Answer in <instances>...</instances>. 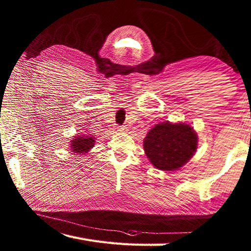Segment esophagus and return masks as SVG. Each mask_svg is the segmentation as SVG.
Masks as SVG:
<instances>
[{
	"mask_svg": "<svg viewBox=\"0 0 251 251\" xmlns=\"http://www.w3.org/2000/svg\"><path fill=\"white\" fill-rule=\"evenodd\" d=\"M117 131H127V127L126 126H117Z\"/></svg>",
	"mask_w": 251,
	"mask_h": 251,
	"instance_id": "esophagus-1",
	"label": "esophagus"
}]
</instances>
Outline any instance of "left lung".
Returning a JSON list of instances; mask_svg holds the SVG:
<instances>
[{
    "label": "left lung",
    "mask_w": 251,
    "mask_h": 251,
    "mask_svg": "<svg viewBox=\"0 0 251 251\" xmlns=\"http://www.w3.org/2000/svg\"><path fill=\"white\" fill-rule=\"evenodd\" d=\"M143 148L156 168L176 170L193 156L197 148V136L189 125L165 122L148 132Z\"/></svg>",
    "instance_id": "1"
}]
</instances>
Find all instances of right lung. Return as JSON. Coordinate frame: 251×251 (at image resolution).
Returning <instances> with one entry per match:
<instances>
[{
    "label": "right lung",
    "mask_w": 251,
    "mask_h": 251,
    "mask_svg": "<svg viewBox=\"0 0 251 251\" xmlns=\"http://www.w3.org/2000/svg\"><path fill=\"white\" fill-rule=\"evenodd\" d=\"M95 138L94 137H81L77 136L75 139L71 141V149L74 153H86L94 147Z\"/></svg>",
    "instance_id": "1"
}]
</instances>
